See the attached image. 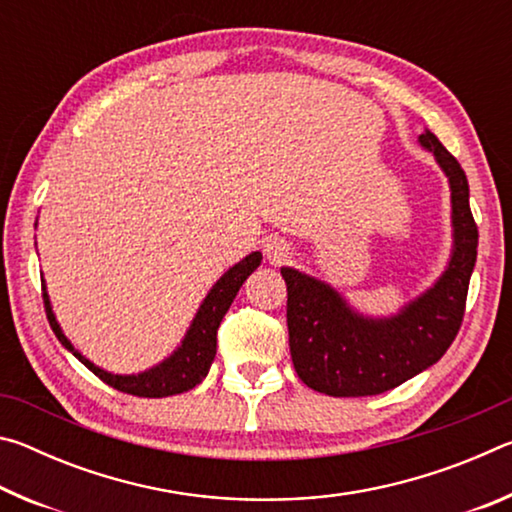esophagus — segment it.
I'll return each instance as SVG.
<instances>
[{
    "mask_svg": "<svg viewBox=\"0 0 512 512\" xmlns=\"http://www.w3.org/2000/svg\"><path fill=\"white\" fill-rule=\"evenodd\" d=\"M264 255L271 264H282V262H287V257L291 255V248L282 237L271 235L264 239Z\"/></svg>",
    "mask_w": 512,
    "mask_h": 512,
    "instance_id": "34e87169",
    "label": "esophagus"
}]
</instances>
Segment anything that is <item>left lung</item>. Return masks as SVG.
Instances as JSON below:
<instances>
[{"label": "left lung", "mask_w": 512, "mask_h": 512, "mask_svg": "<svg viewBox=\"0 0 512 512\" xmlns=\"http://www.w3.org/2000/svg\"><path fill=\"white\" fill-rule=\"evenodd\" d=\"M418 144L433 155L449 183L452 250L431 287L386 316L363 314L332 284L293 266L287 282L291 359L309 388L332 397L379 395L433 366L456 339L476 264V230L465 171L424 128Z\"/></svg>", "instance_id": "obj_1"}]
</instances>
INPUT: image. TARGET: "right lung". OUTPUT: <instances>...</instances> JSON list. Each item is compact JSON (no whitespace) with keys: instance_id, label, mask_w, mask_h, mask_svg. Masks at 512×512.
I'll use <instances>...</instances> for the list:
<instances>
[{"instance_id":"right-lung-1","label":"right lung","mask_w":512,"mask_h":512,"mask_svg":"<svg viewBox=\"0 0 512 512\" xmlns=\"http://www.w3.org/2000/svg\"><path fill=\"white\" fill-rule=\"evenodd\" d=\"M259 264H262V253L255 250V253L246 255L235 266H230L228 271L212 284V289L207 291V296L203 298L201 307L196 309L192 323H189L183 341L178 343V348L173 350L169 357H164L160 363H155V366L142 372H133V375H117V372L101 368L85 357L83 352L74 348L72 341L67 339L63 327L58 323L54 307H51L45 277H42V298H45L49 325L58 336V341L63 343L65 350L72 352L85 368H90L101 381H106L108 386L117 388L121 393H131L137 397H169L189 391V388L201 384L207 377L216 354V329H219L225 311L230 309L232 300H235L241 289V284L248 280V275L253 273Z\"/></svg>"}]
</instances>
